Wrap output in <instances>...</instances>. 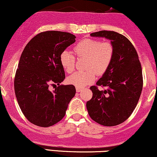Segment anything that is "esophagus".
Wrapping results in <instances>:
<instances>
[{"mask_svg":"<svg viewBox=\"0 0 157 157\" xmlns=\"http://www.w3.org/2000/svg\"><path fill=\"white\" fill-rule=\"evenodd\" d=\"M76 90L77 92H81V91L82 90V88H79V87H76Z\"/></svg>","mask_w":157,"mask_h":157,"instance_id":"esophagus-1","label":"esophagus"}]
</instances>
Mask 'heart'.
I'll use <instances>...</instances> for the list:
<instances>
[{
	"label": "heart",
	"mask_w": 157,
	"mask_h": 157,
	"mask_svg": "<svg viewBox=\"0 0 157 157\" xmlns=\"http://www.w3.org/2000/svg\"><path fill=\"white\" fill-rule=\"evenodd\" d=\"M75 53L77 57H84L88 60L85 64V72H77L68 77L69 84L83 88L96 80L97 74L103 75L109 68L114 56V46L109 42H101L98 40L86 38L75 45ZM60 62L68 73L74 71L75 58L72 52L65 50L60 55Z\"/></svg>",
	"instance_id": "heart-1"
}]
</instances>
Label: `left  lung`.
Listing matches in <instances>:
<instances>
[{
  "instance_id": "obj_1",
  "label": "left lung",
  "mask_w": 157,
  "mask_h": 157,
  "mask_svg": "<svg viewBox=\"0 0 157 157\" xmlns=\"http://www.w3.org/2000/svg\"><path fill=\"white\" fill-rule=\"evenodd\" d=\"M90 36L105 37L114 46L112 61L96 82L106 87L99 90L91 86L93 97L86 104L89 116L104 126H115L124 122L136 108L143 88L140 62L133 45L124 35L102 30Z\"/></svg>"
}]
</instances>
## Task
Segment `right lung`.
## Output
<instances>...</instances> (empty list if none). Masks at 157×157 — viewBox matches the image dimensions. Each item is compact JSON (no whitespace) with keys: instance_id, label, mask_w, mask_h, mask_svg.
<instances>
[{"instance_id":"1","label":"right lung","mask_w":157,"mask_h":157,"mask_svg":"<svg viewBox=\"0 0 157 157\" xmlns=\"http://www.w3.org/2000/svg\"><path fill=\"white\" fill-rule=\"evenodd\" d=\"M69 33L46 31L27 43L18 64L14 90L25 117L37 126L47 128L65 116L68 104L75 96L74 85H59L65 78L60 55L75 42ZM59 86L51 91V85Z\"/></svg>"}]
</instances>
